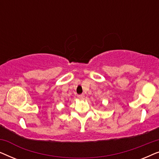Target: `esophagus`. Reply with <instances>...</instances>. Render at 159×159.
<instances>
[{
	"label": "esophagus",
	"instance_id": "esophagus-1",
	"mask_svg": "<svg viewBox=\"0 0 159 159\" xmlns=\"http://www.w3.org/2000/svg\"><path fill=\"white\" fill-rule=\"evenodd\" d=\"M78 97H79V98L81 99V100L84 99V95H78Z\"/></svg>",
	"mask_w": 159,
	"mask_h": 159
}]
</instances>
